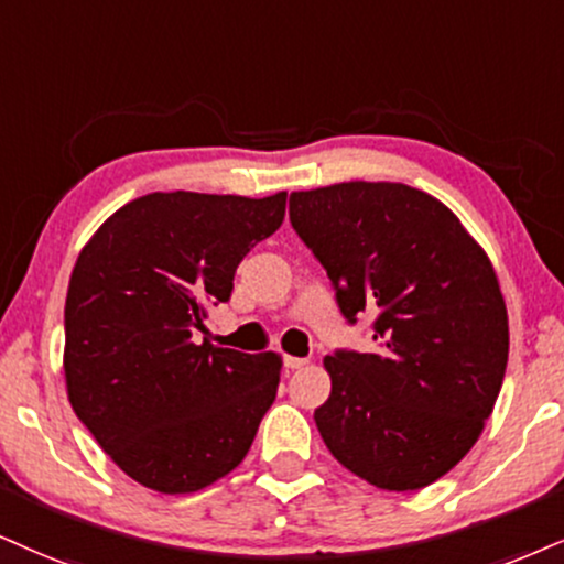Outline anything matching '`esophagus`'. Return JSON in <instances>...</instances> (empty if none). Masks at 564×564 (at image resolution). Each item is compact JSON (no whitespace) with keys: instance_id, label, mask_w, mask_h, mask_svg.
<instances>
[{"instance_id":"esophagus-1","label":"esophagus","mask_w":564,"mask_h":564,"mask_svg":"<svg viewBox=\"0 0 564 564\" xmlns=\"http://www.w3.org/2000/svg\"><path fill=\"white\" fill-rule=\"evenodd\" d=\"M308 360L305 358H297V356H284V368H290V371H295V368H303Z\"/></svg>"}]
</instances>
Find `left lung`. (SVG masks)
I'll use <instances>...</instances> for the list:
<instances>
[{
    "mask_svg": "<svg viewBox=\"0 0 564 564\" xmlns=\"http://www.w3.org/2000/svg\"><path fill=\"white\" fill-rule=\"evenodd\" d=\"M290 221L347 322L377 314V350L324 358L318 434L379 489L434 484L478 442L502 389L510 326L489 256L442 200L402 183L297 191Z\"/></svg>",
    "mask_w": 564,
    "mask_h": 564,
    "instance_id": "1",
    "label": "left lung"
}]
</instances>
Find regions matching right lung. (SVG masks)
<instances>
[{
  "mask_svg": "<svg viewBox=\"0 0 564 564\" xmlns=\"http://www.w3.org/2000/svg\"><path fill=\"white\" fill-rule=\"evenodd\" d=\"M288 193H149L83 246L65 301V381L75 415L133 481L206 489L248 455L282 358L198 343L229 301L250 246L276 232Z\"/></svg>",
  "mask_w": 564,
  "mask_h": 564,
  "instance_id": "1",
  "label": "right lung"
}]
</instances>
